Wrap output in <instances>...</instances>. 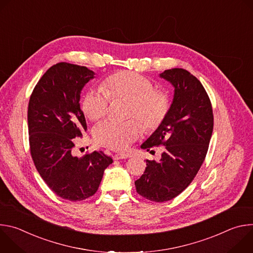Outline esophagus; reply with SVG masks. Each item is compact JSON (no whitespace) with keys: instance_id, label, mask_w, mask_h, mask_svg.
<instances>
[{"instance_id":"esophagus-1","label":"esophagus","mask_w":253,"mask_h":253,"mask_svg":"<svg viewBox=\"0 0 253 253\" xmlns=\"http://www.w3.org/2000/svg\"><path fill=\"white\" fill-rule=\"evenodd\" d=\"M126 158H128L126 154H116L113 156L114 160H120V159H126Z\"/></svg>"}]
</instances>
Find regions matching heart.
<instances>
[{
    "instance_id": "b5f03b06",
    "label": "heart",
    "mask_w": 253,
    "mask_h": 253,
    "mask_svg": "<svg viewBox=\"0 0 253 253\" xmlns=\"http://www.w3.org/2000/svg\"><path fill=\"white\" fill-rule=\"evenodd\" d=\"M111 100L131 102L130 118H137L147 130L157 129L165 120L170 100L163 91L155 90L153 82L133 72H119L108 77L103 88H92L82 102L84 114L92 121L105 117L109 112ZM142 133L137 121L100 123L94 131L95 140L100 145L115 151L126 150Z\"/></svg>"
}]
</instances>
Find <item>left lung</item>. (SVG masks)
<instances>
[{"instance_id": "left-lung-1", "label": "left lung", "mask_w": 253, "mask_h": 253, "mask_svg": "<svg viewBox=\"0 0 253 253\" xmlns=\"http://www.w3.org/2000/svg\"><path fill=\"white\" fill-rule=\"evenodd\" d=\"M160 77L174 87L173 101L164 122L141 148L163 145L159 162L146 160L147 167L135 181L138 194L151 201L164 202L181 193L199 171L213 131L210 99L187 70H165Z\"/></svg>"}]
</instances>
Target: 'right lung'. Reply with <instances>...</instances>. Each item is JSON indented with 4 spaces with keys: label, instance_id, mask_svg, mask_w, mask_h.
Instances as JSON below:
<instances>
[{
    "label": "right lung",
    "instance_id": "add662e5",
    "mask_svg": "<svg viewBox=\"0 0 253 253\" xmlns=\"http://www.w3.org/2000/svg\"><path fill=\"white\" fill-rule=\"evenodd\" d=\"M95 73L66 62L47 70L28 106L30 151L49 188L63 199L81 201L94 195L104 170L113 160L102 151L73 155L75 138L87 130L80 94Z\"/></svg>",
    "mask_w": 253,
    "mask_h": 253
}]
</instances>
